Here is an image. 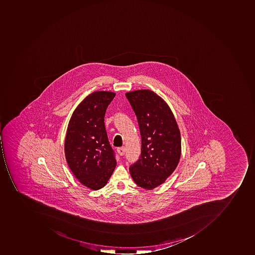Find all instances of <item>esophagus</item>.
<instances>
[{
  "mask_svg": "<svg viewBox=\"0 0 255 255\" xmlns=\"http://www.w3.org/2000/svg\"><path fill=\"white\" fill-rule=\"evenodd\" d=\"M126 148L125 147H120V148H117V151L120 155H124L126 153Z\"/></svg>",
  "mask_w": 255,
  "mask_h": 255,
  "instance_id": "1",
  "label": "esophagus"
}]
</instances>
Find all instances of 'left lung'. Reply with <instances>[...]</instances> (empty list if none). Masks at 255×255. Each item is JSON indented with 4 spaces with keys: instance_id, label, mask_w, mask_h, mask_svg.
Listing matches in <instances>:
<instances>
[{
    "instance_id": "8db88e82",
    "label": "left lung",
    "mask_w": 255,
    "mask_h": 255,
    "mask_svg": "<svg viewBox=\"0 0 255 255\" xmlns=\"http://www.w3.org/2000/svg\"><path fill=\"white\" fill-rule=\"evenodd\" d=\"M135 112L141 138V156L129 167L138 186L151 190L172 175L181 157V134L172 110L149 90L126 94Z\"/></svg>"
}]
</instances>
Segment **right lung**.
<instances>
[{
  "instance_id": "right-lung-1",
  "label": "right lung",
  "mask_w": 255,
  "mask_h": 255,
  "mask_svg": "<svg viewBox=\"0 0 255 255\" xmlns=\"http://www.w3.org/2000/svg\"><path fill=\"white\" fill-rule=\"evenodd\" d=\"M114 92L97 91L87 96L72 114L64 149L68 166L80 183L92 190L107 185L117 165L104 124Z\"/></svg>"
}]
</instances>
